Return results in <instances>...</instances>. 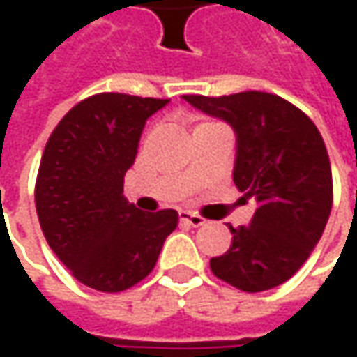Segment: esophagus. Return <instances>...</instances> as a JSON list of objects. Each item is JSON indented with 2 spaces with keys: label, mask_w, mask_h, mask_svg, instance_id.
<instances>
[{
  "label": "esophagus",
  "mask_w": 357,
  "mask_h": 357,
  "mask_svg": "<svg viewBox=\"0 0 357 357\" xmlns=\"http://www.w3.org/2000/svg\"><path fill=\"white\" fill-rule=\"evenodd\" d=\"M178 218H181V222H185L188 227H202L204 225V218L199 216V214H192V213H186V211H181L178 213Z\"/></svg>",
  "instance_id": "1"
}]
</instances>
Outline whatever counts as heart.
Wrapping results in <instances>:
<instances>
[{
    "instance_id": "b5f03b06",
    "label": "heart",
    "mask_w": 357,
    "mask_h": 357,
    "mask_svg": "<svg viewBox=\"0 0 357 357\" xmlns=\"http://www.w3.org/2000/svg\"><path fill=\"white\" fill-rule=\"evenodd\" d=\"M200 125H208V123H206V121H204V123H199V125H197V127H200Z\"/></svg>"
}]
</instances>
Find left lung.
<instances>
[{"label": "left lung", "instance_id": "1", "mask_svg": "<svg viewBox=\"0 0 357 357\" xmlns=\"http://www.w3.org/2000/svg\"><path fill=\"white\" fill-rule=\"evenodd\" d=\"M236 132L234 185L254 197L246 227H228L232 244L211 258L216 278L242 292H264L292 278L322 238L334 186L320 130L278 95L244 91L222 97L183 95Z\"/></svg>", "mask_w": 357, "mask_h": 357}]
</instances>
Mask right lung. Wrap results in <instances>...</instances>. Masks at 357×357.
<instances>
[{"mask_svg":"<svg viewBox=\"0 0 357 357\" xmlns=\"http://www.w3.org/2000/svg\"><path fill=\"white\" fill-rule=\"evenodd\" d=\"M169 99L99 93L77 103L49 137L35 208L51 250L77 280L123 292L157 264L178 213H141L123 197L146 119Z\"/></svg>","mask_w":357,"mask_h":357,"instance_id":"add662e5","label":"right lung"}]
</instances>
